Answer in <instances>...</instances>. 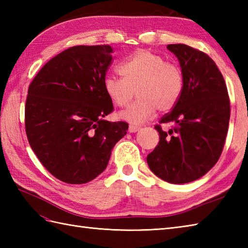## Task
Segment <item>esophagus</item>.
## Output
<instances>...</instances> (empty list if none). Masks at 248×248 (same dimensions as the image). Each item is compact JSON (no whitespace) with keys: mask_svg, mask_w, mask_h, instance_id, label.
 <instances>
[{"mask_svg":"<svg viewBox=\"0 0 248 248\" xmlns=\"http://www.w3.org/2000/svg\"><path fill=\"white\" fill-rule=\"evenodd\" d=\"M140 127H139V125L132 124L129 125V132L130 133H135V132H138V131H140Z\"/></svg>","mask_w":248,"mask_h":248,"instance_id":"1","label":"esophagus"}]
</instances>
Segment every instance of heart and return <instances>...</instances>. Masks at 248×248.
Listing matches in <instances>:
<instances>
[{
	"mask_svg": "<svg viewBox=\"0 0 248 248\" xmlns=\"http://www.w3.org/2000/svg\"><path fill=\"white\" fill-rule=\"evenodd\" d=\"M118 70L123 78L107 76L103 89L110 102L119 108L128 105L136 91L138 100L119 113V118L129 123H145L157 108H172L183 93L180 68L149 50L136 51L121 62Z\"/></svg>",
	"mask_w": 248,
	"mask_h": 248,
	"instance_id": "1",
	"label": "heart"
}]
</instances>
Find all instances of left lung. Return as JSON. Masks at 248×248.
Wrapping results in <instances>:
<instances>
[{"label": "left lung", "mask_w": 248, "mask_h": 248, "mask_svg": "<svg viewBox=\"0 0 248 248\" xmlns=\"http://www.w3.org/2000/svg\"><path fill=\"white\" fill-rule=\"evenodd\" d=\"M167 49L179 61L184 88L171 112L160 121L172 123L173 128L155 127L160 141L147 163L162 180L182 184L197 180L217 164L228 132L230 103L224 78L211 57L182 44Z\"/></svg>", "instance_id": "obj_1"}]
</instances>
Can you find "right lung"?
Here are the masks:
<instances>
[{"label":"right lung","mask_w":248,"mask_h":248,"mask_svg":"<svg viewBox=\"0 0 248 248\" xmlns=\"http://www.w3.org/2000/svg\"><path fill=\"white\" fill-rule=\"evenodd\" d=\"M112 52L109 46H71L46 62L30 84L29 143L41 164L62 182L93 180L127 134V123L104 119L114 109L103 89Z\"/></svg>","instance_id":"add662e5"}]
</instances>
